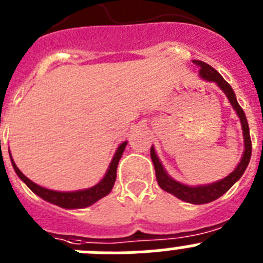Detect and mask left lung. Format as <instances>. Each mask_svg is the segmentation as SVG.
<instances>
[{
	"mask_svg": "<svg viewBox=\"0 0 263 263\" xmlns=\"http://www.w3.org/2000/svg\"><path fill=\"white\" fill-rule=\"evenodd\" d=\"M194 64H196L200 71L201 78L206 81H215L218 87L224 90V93L227 95L229 103L232 104V106L234 108V110L237 111V115L240 117L241 125H242V132H243V142H245V152H243L242 158H241V162L238 163V166L236 167L233 173L229 174L227 178L218 180V182L212 183V184L208 185H199V187H190V185H184L182 183L175 182L174 179L170 178L167 175V173L164 171L163 166L158 159L157 154H155L154 147H152L150 150V155H152L153 163L155 167V174H157V182L159 184V187L162 190H164L168 194L175 195L178 199L180 200H184L187 203L191 204H205L210 203V201L216 200L220 196L225 194V192L234 184V183L238 180V179L242 176V174L245 173L246 167L249 164L250 157H252V139H250V133H249V125H248V120H246V116L243 113L242 108L240 106V104L237 103L236 95H234L233 89L229 85V83L224 80L220 73L216 71L213 67H211L210 64L201 62V60H192Z\"/></svg>",
	"mask_w": 263,
	"mask_h": 263,
	"instance_id": "1",
	"label": "left lung"
}]
</instances>
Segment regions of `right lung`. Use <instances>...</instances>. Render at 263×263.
Masks as SVG:
<instances>
[{"mask_svg": "<svg viewBox=\"0 0 263 263\" xmlns=\"http://www.w3.org/2000/svg\"><path fill=\"white\" fill-rule=\"evenodd\" d=\"M127 142L121 143L120 147L117 148L115 157L111 159L110 166H109L108 171H106L105 176L99 184H96L95 187L88 188V190H83V191H76V192H58V191H51V190H47V188H43L41 185L35 184L34 182H31L30 179H27L26 176L23 175L20 171L15 163H14L13 158H11V164H13L14 170L17 175L22 179L23 182L26 183L27 187L31 190L34 194H36L38 196H41L42 199H45L48 203H52L55 205H59L62 208H85V206L90 205V204L96 203L99 199L106 196L109 192L111 191V188L115 185L116 182V175H117V166H118V160L122 157V153L125 150V146H126Z\"/></svg>", "mask_w": 263, "mask_h": 263, "instance_id": "obj_1", "label": "right lung"}]
</instances>
